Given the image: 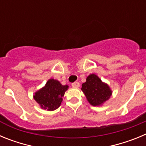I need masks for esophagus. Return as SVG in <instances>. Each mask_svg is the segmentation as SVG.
<instances>
[{
    "label": "esophagus",
    "instance_id": "obj_1",
    "mask_svg": "<svg viewBox=\"0 0 146 146\" xmlns=\"http://www.w3.org/2000/svg\"><path fill=\"white\" fill-rule=\"evenodd\" d=\"M72 86L73 88H79L80 87V82H74L72 84Z\"/></svg>",
    "mask_w": 146,
    "mask_h": 146
}]
</instances>
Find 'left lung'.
Returning a JSON list of instances; mask_svg holds the SVG:
<instances>
[{
	"label": "left lung",
	"instance_id": "left-lung-1",
	"mask_svg": "<svg viewBox=\"0 0 146 146\" xmlns=\"http://www.w3.org/2000/svg\"><path fill=\"white\" fill-rule=\"evenodd\" d=\"M82 91L86 95L88 101L93 106L100 105L107 101L112 94L111 90L107 84L95 74H90L86 82L82 83Z\"/></svg>",
	"mask_w": 146,
	"mask_h": 146
}]
</instances>
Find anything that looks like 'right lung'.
Here are the masks:
<instances>
[{"instance_id": "1", "label": "right lung", "mask_w": 146, "mask_h": 146, "mask_svg": "<svg viewBox=\"0 0 146 146\" xmlns=\"http://www.w3.org/2000/svg\"><path fill=\"white\" fill-rule=\"evenodd\" d=\"M69 86H62L58 80L50 79L46 86L35 94L34 99L42 108L47 110H54L61 104L62 97Z\"/></svg>"}]
</instances>
